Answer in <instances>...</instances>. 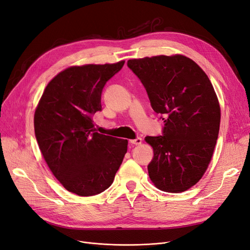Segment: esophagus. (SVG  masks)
Segmentation results:
<instances>
[{
  "mask_svg": "<svg viewBox=\"0 0 250 250\" xmlns=\"http://www.w3.org/2000/svg\"><path fill=\"white\" fill-rule=\"evenodd\" d=\"M130 143L133 144V145H140L142 143V139L141 138H136V139H133V140H130Z\"/></svg>",
  "mask_w": 250,
  "mask_h": 250,
  "instance_id": "34e87169",
  "label": "esophagus"
}]
</instances>
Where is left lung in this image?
<instances>
[{
  "label": "left lung",
  "mask_w": 250,
  "mask_h": 250,
  "mask_svg": "<svg viewBox=\"0 0 250 250\" xmlns=\"http://www.w3.org/2000/svg\"><path fill=\"white\" fill-rule=\"evenodd\" d=\"M140 79L150 105L161 114V136H147L153 159L147 166L154 186L181 192L202 178L213 154L220 108L208 76L184 55L127 61Z\"/></svg>",
  "instance_id": "8db88e82"
}]
</instances>
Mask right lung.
<instances>
[{
	"mask_svg": "<svg viewBox=\"0 0 250 250\" xmlns=\"http://www.w3.org/2000/svg\"><path fill=\"white\" fill-rule=\"evenodd\" d=\"M125 62L71 67L46 86L34 117L35 136L49 169L67 190L81 197L112 184L127 140L96 132L92 116L102 111L107 81Z\"/></svg>",
	"mask_w": 250,
	"mask_h": 250,
	"instance_id": "1",
	"label": "right lung"
}]
</instances>
